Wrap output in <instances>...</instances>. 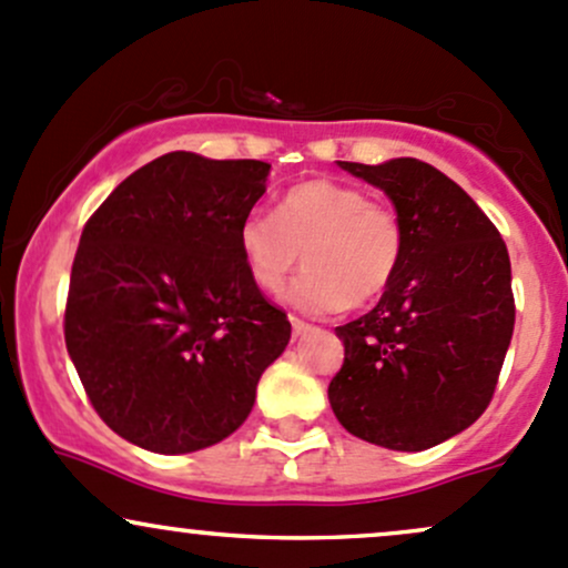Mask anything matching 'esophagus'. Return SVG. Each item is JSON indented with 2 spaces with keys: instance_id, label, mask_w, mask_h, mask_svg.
<instances>
[{
  "instance_id": "esophagus-1",
  "label": "esophagus",
  "mask_w": 568,
  "mask_h": 568,
  "mask_svg": "<svg viewBox=\"0 0 568 568\" xmlns=\"http://www.w3.org/2000/svg\"><path fill=\"white\" fill-rule=\"evenodd\" d=\"M291 326H294V334H296V336L307 334V332H310V328H313V326H310V323L298 321V317H291Z\"/></svg>"
}]
</instances>
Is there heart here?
<instances>
[{"label": "heart", "instance_id": "heart-1", "mask_svg": "<svg viewBox=\"0 0 568 568\" xmlns=\"http://www.w3.org/2000/svg\"><path fill=\"white\" fill-rule=\"evenodd\" d=\"M236 242L247 274L266 294L283 288L302 251L307 270L285 298L310 315L377 298L394 283L404 255V229L394 210L334 180L294 185L274 215L247 213Z\"/></svg>", "mask_w": 568, "mask_h": 568}]
</instances>
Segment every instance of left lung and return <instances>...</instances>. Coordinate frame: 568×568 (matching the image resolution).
<instances>
[{
    "label": "left lung",
    "mask_w": 568,
    "mask_h": 568,
    "mask_svg": "<svg viewBox=\"0 0 568 568\" xmlns=\"http://www.w3.org/2000/svg\"><path fill=\"white\" fill-rule=\"evenodd\" d=\"M336 164L394 202L404 255L377 307L336 326L345 364L328 402L358 439L428 450L469 428L494 396L515 328L507 245L475 199L426 161Z\"/></svg>",
    "instance_id": "obj_1"
}]
</instances>
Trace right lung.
<instances>
[{
	"label": "right lung",
	"instance_id": "add662e5",
	"mask_svg": "<svg viewBox=\"0 0 568 568\" xmlns=\"http://www.w3.org/2000/svg\"><path fill=\"white\" fill-rule=\"evenodd\" d=\"M266 161L174 151L129 174L85 223L64 339L99 417L161 456L202 450L251 415L291 339L242 261Z\"/></svg>",
	"mask_w": 568,
	"mask_h": 568
}]
</instances>
